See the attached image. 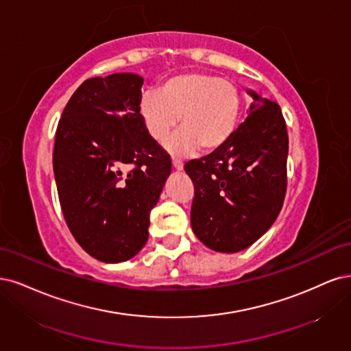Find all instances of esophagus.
Listing matches in <instances>:
<instances>
[{
	"label": "esophagus",
	"mask_w": 351,
	"mask_h": 351,
	"mask_svg": "<svg viewBox=\"0 0 351 351\" xmlns=\"http://www.w3.org/2000/svg\"><path fill=\"white\" fill-rule=\"evenodd\" d=\"M172 165H173L176 171H182V169H184V162L179 160V159H175V157L172 159Z\"/></svg>",
	"instance_id": "obj_1"
}]
</instances>
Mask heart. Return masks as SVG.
Returning <instances> with one entry per match:
<instances>
[{"label": "heart", "instance_id": "1", "mask_svg": "<svg viewBox=\"0 0 351 351\" xmlns=\"http://www.w3.org/2000/svg\"><path fill=\"white\" fill-rule=\"evenodd\" d=\"M241 104L233 82L208 73H184L166 78L159 92H145L140 100V115L156 141L165 140L179 118L182 130L166 144L173 154H186L197 145L202 152H214L233 135Z\"/></svg>", "mask_w": 351, "mask_h": 351}]
</instances>
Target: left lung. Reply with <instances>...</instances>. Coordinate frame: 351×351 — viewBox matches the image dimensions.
Here are the masks:
<instances>
[{"instance_id": "1", "label": "left lung", "mask_w": 351, "mask_h": 351, "mask_svg": "<svg viewBox=\"0 0 351 351\" xmlns=\"http://www.w3.org/2000/svg\"><path fill=\"white\" fill-rule=\"evenodd\" d=\"M247 95L252 96L250 115L230 140L184 167L195 189L192 230L216 252L251 246L273 226L286 197V121L276 101L252 90Z\"/></svg>"}]
</instances>
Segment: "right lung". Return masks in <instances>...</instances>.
<instances>
[{
	"label": "right lung",
	"instance_id": "right-lung-1",
	"mask_svg": "<svg viewBox=\"0 0 351 351\" xmlns=\"http://www.w3.org/2000/svg\"><path fill=\"white\" fill-rule=\"evenodd\" d=\"M143 77L88 78L64 108L53 173L70 232L101 263H123L149 239L150 211L172 172L140 115Z\"/></svg>",
	"mask_w": 351,
	"mask_h": 351
}]
</instances>
